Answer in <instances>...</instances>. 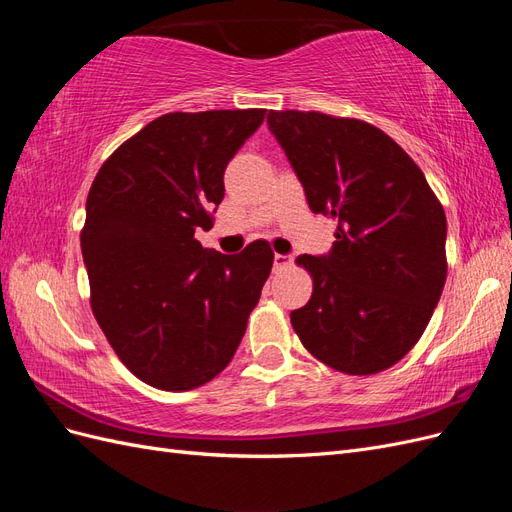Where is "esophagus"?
Instances as JSON below:
<instances>
[{"label":"esophagus","instance_id":"1","mask_svg":"<svg viewBox=\"0 0 512 512\" xmlns=\"http://www.w3.org/2000/svg\"><path fill=\"white\" fill-rule=\"evenodd\" d=\"M290 262H292V258L286 256V254H275L273 256V267L275 269H288Z\"/></svg>","mask_w":512,"mask_h":512}]
</instances>
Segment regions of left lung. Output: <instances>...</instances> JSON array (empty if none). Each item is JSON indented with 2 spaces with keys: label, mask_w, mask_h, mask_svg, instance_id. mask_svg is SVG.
Returning a JSON list of instances; mask_svg holds the SVG:
<instances>
[{
  "label": "left lung",
  "mask_w": 512,
  "mask_h": 512,
  "mask_svg": "<svg viewBox=\"0 0 512 512\" xmlns=\"http://www.w3.org/2000/svg\"><path fill=\"white\" fill-rule=\"evenodd\" d=\"M307 205L337 222L290 322L318 361L350 376L389 369L421 339L446 282V215L408 153L359 119L269 111Z\"/></svg>",
  "instance_id": "obj_1"
}]
</instances>
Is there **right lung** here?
<instances>
[{"mask_svg":"<svg viewBox=\"0 0 512 512\" xmlns=\"http://www.w3.org/2000/svg\"><path fill=\"white\" fill-rule=\"evenodd\" d=\"M262 121V108L162 115L91 183L81 232L91 309L121 363L156 389L220 374L271 273L267 241L220 254L194 239L213 226L224 170Z\"/></svg>","mask_w":512,"mask_h":512,"instance_id":"1","label":"right lung"}]
</instances>
